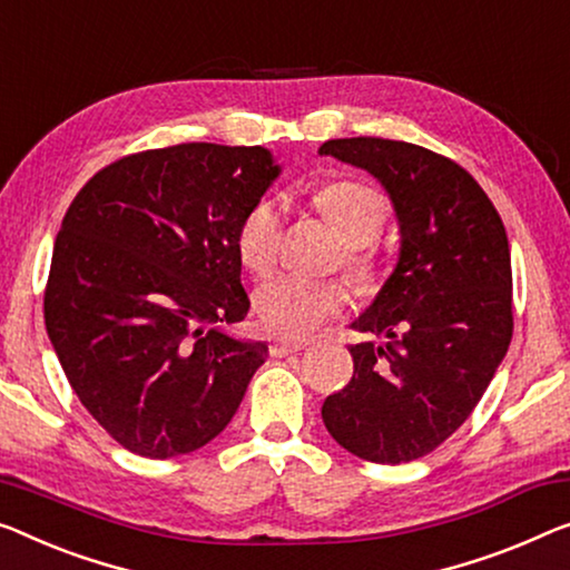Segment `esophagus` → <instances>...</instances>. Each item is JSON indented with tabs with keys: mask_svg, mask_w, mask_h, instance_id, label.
I'll return each instance as SVG.
<instances>
[{
	"mask_svg": "<svg viewBox=\"0 0 570 570\" xmlns=\"http://www.w3.org/2000/svg\"><path fill=\"white\" fill-rule=\"evenodd\" d=\"M299 351H304V343H274L271 345V355H274V358H286V355L299 353Z\"/></svg>",
	"mask_w": 570,
	"mask_h": 570,
	"instance_id": "34e87169",
	"label": "esophagus"
}]
</instances>
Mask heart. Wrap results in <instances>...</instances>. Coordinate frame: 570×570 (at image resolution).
<instances>
[{"instance_id": "1", "label": "heart", "mask_w": 570, "mask_h": 570, "mask_svg": "<svg viewBox=\"0 0 570 570\" xmlns=\"http://www.w3.org/2000/svg\"><path fill=\"white\" fill-rule=\"evenodd\" d=\"M322 217L347 243L345 271L358 288L376 282V261L366 245L373 243L386 223V202L376 189L358 181H335L314 194ZM282 243V212L271 199H261L245 212L235 233V248L243 266L266 274L276 263ZM351 294L340 278H307L278 274L253 292V312L268 335L304 340L314 330L335 320L347 307Z\"/></svg>"}]
</instances>
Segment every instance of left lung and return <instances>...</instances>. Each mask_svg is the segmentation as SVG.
Returning <instances> with one entry per match:
<instances>
[{
	"label": "left lung",
	"instance_id": "8db88e82",
	"mask_svg": "<svg viewBox=\"0 0 570 570\" xmlns=\"http://www.w3.org/2000/svg\"><path fill=\"white\" fill-rule=\"evenodd\" d=\"M379 178L394 204L399 261L353 322L379 343L351 345L353 379L322 404L347 453L406 463L469 420L512 340V258L479 181L404 140L340 138L320 148Z\"/></svg>",
	"mask_w": 570,
	"mask_h": 570
}]
</instances>
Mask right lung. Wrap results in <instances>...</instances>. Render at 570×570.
<instances>
[{
    "instance_id": "obj_1",
    "label": "right lung",
    "mask_w": 570,
    "mask_h": 570,
    "mask_svg": "<svg viewBox=\"0 0 570 570\" xmlns=\"http://www.w3.org/2000/svg\"><path fill=\"white\" fill-rule=\"evenodd\" d=\"M282 171L266 148L181 142L101 168L68 207L46 330L68 384L146 458L207 445L268 355L225 333L250 299L235 233Z\"/></svg>"
}]
</instances>
